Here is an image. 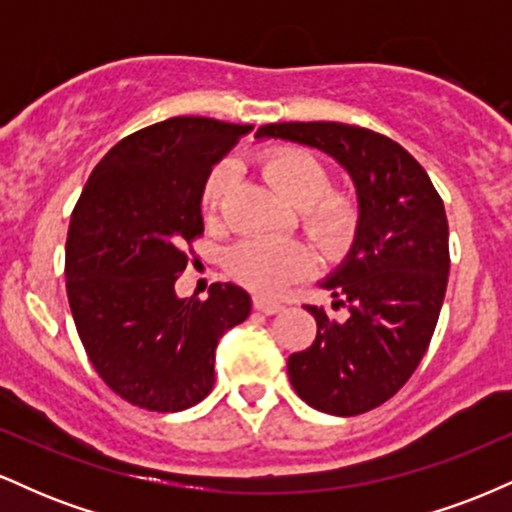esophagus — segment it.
<instances>
[{
	"label": "esophagus",
	"instance_id": "esophagus-1",
	"mask_svg": "<svg viewBox=\"0 0 512 512\" xmlns=\"http://www.w3.org/2000/svg\"><path fill=\"white\" fill-rule=\"evenodd\" d=\"M252 305H255V310H260V313H264V315H274V313H279L281 308H284L281 303L269 301V298H262V296H257L255 301H252Z\"/></svg>",
	"mask_w": 512,
	"mask_h": 512
}]
</instances>
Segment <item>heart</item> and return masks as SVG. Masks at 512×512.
<instances>
[{
	"label": "heart",
	"instance_id": "b5f03b06",
	"mask_svg": "<svg viewBox=\"0 0 512 512\" xmlns=\"http://www.w3.org/2000/svg\"><path fill=\"white\" fill-rule=\"evenodd\" d=\"M260 168L269 185L286 202L301 209L303 226L317 240L322 250L337 255L354 238L358 209L346 195L330 190V175L317 158L301 149H269L260 156ZM236 168L231 161H221L209 173L202 190V209L209 219L219 214L228 195ZM228 274L245 289L272 296L286 284L301 279L313 269L308 248L296 240L250 238L231 248L226 257Z\"/></svg>",
	"mask_w": 512,
	"mask_h": 512
}]
</instances>
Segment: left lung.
Listing matches in <instances>:
<instances>
[{"mask_svg": "<svg viewBox=\"0 0 512 512\" xmlns=\"http://www.w3.org/2000/svg\"><path fill=\"white\" fill-rule=\"evenodd\" d=\"M257 139L322 151L354 180L358 226L349 255L322 289L325 308L305 305L317 322L310 349L289 356L296 395L317 411L356 416L387 402L424 358L450 274L443 199L407 149L344 122H276Z\"/></svg>", "mask_w": 512, "mask_h": 512, "instance_id": "obj_1", "label": "left lung"}]
</instances>
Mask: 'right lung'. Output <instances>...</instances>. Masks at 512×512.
<instances>
[{
  "instance_id": "right-lung-1",
  "label": "right lung",
  "mask_w": 512,
  "mask_h": 512,
  "mask_svg": "<svg viewBox=\"0 0 512 512\" xmlns=\"http://www.w3.org/2000/svg\"><path fill=\"white\" fill-rule=\"evenodd\" d=\"M252 125L170 117L117 142L72 211L67 296L76 332L110 390L134 407L182 411L214 387L223 332L250 315L248 291L211 284L207 301L175 281L202 236V190Z\"/></svg>"
}]
</instances>
